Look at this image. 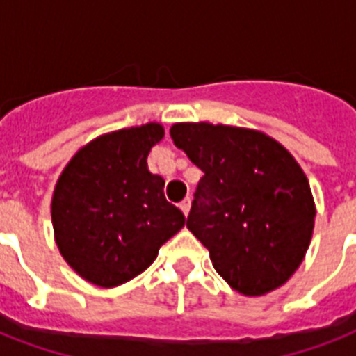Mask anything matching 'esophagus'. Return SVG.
Returning a JSON list of instances; mask_svg holds the SVG:
<instances>
[{
	"mask_svg": "<svg viewBox=\"0 0 356 356\" xmlns=\"http://www.w3.org/2000/svg\"><path fill=\"white\" fill-rule=\"evenodd\" d=\"M190 205H192V200H190V197H186V200H184V201H181V205H179V209H181V211H183L184 216H188Z\"/></svg>",
	"mask_w": 356,
	"mask_h": 356,
	"instance_id": "34e87169",
	"label": "esophagus"
}]
</instances>
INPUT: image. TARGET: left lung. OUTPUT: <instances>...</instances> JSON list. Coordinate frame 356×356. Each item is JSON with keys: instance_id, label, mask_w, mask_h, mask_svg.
I'll use <instances>...</instances> for the list:
<instances>
[{"instance_id": "1", "label": "left lung", "mask_w": 356, "mask_h": 356, "mask_svg": "<svg viewBox=\"0 0 356 356\" xmlns=\"http://www.w3.org/2000/svg\"><path fill=\"white\" fill-rule=\"evenodd\" d=\"M173 144L205 173L186 227L214 270L243 296H262L293 275L314 229L309 181L290 153L251 129L175 123Z\"/></svg>"}]
</instances>
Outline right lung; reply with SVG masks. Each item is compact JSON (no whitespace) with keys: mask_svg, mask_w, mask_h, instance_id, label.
Masks as SVG:
<instances>
[{"mask_svg":"<svg viewBox=\"0 0 356 356\" xmlns=\"http://www.w3.org/2000/svg\"><path fill=\"white\" fill-rule=\"evenodd\" d=\"M159 123L92 140L64 168L51 220L64 260L97 286H118L149 268L159 248L184 225L164 197V179L147 170Z\"/></svg>","mask_w":356,"mask_h":356,"instance_id":"add662e5","label":"right lung"}]
</instances>
